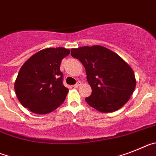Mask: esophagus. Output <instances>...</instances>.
Masks as SVG:
<instances>
[{
    "instance_id": "obj_1",
    "label": "esophagus",
    "mask_w": 156,
    "mask_h": 156,
    "mask_svg": "<svg viewBox=\"0 0 156 156\" xmlns=\"http://www.w3.org/2000/svg\"><path fill=\"white\" fill-rule=\"evenodd\" d=\"M81 85H82V82H78L76 84H75V85H74V88H78V87H80V86H81Z\"/></svg>"
}]
</instances>
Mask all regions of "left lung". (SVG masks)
<instances>
[{"instance_id": "obj_1", "label": "left lung", "mask_w": 156, "mask_h": 156, "mask_svg": "<svg viewBox=\"0 0 156 156\" xmlns=\"http://www.w3.org/2000/svg\"><path fill=\"white\" fill-rule=\"evenodd\" d=\"M86 71L92 94L86 98L89 106L104 113L119 110L129 100L136 87L131 67L117 53L101 45L71 48Z\"/></svg>"}]
</instances>
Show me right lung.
Here are the masks:
<instances>
[{
    "label": "right lung",
    "instance_id": "obj_1",
    "mask_svg": "<svg viewBox=\"0 0 156 156\" xmlns=\"http://www.w3.org/2000/svg\"><path fill=\"white\" fill-rule=\"evenodd\" d=\"M70 54L63 47L41 50L23 63L14 84L20 104L30 112L45 115L63 103L69 89L63 84L62 59Z\"/></svg>",
    "mask_w": 156,
    "mask_h": 156
}]
</instances>
